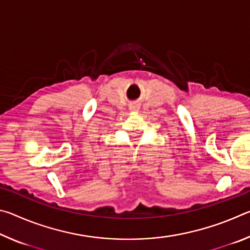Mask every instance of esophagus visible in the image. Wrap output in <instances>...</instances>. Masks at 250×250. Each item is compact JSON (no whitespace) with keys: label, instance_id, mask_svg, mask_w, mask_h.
I'll use <instances>...</instances> for the list:
<instances>
[{"label":"esophagus","instance_id":"34e87169","mask_svg":"<svg viewBox=\"0 0 250 250\" xmlns=\"http://www.w3.org/2000/svg\"><path fill=\"white\" fill-rule=\"evenodd\" d=\"M139 108H138V105H134V104H132V105H130V110L131 111H137Z\"/></svg>","mask_w":250,"mask_h":250}]
</instances>
